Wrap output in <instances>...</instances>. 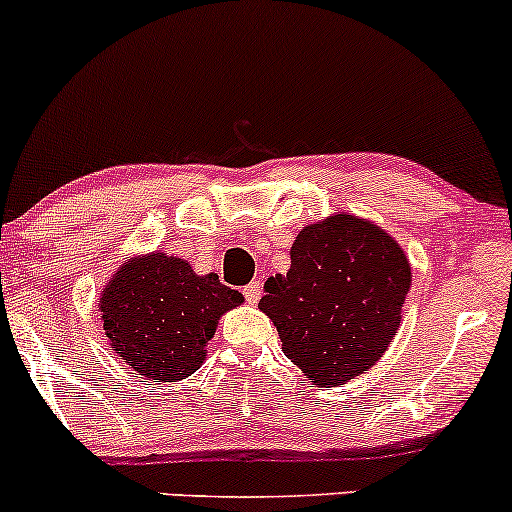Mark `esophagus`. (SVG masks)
I'll use <instances>...</instances> for the list:
<instances>
[{"instance_id":"1","label":"esophagus","mask_w":512,"mask_h":512,"mask_svg":"<svg viewBox=\"0 0 512 512\" xmlns=\"http://www.w3.org/2000/svg\"><path fill=\"white\" fill-rule=\"evenodd\" d=\"M244 300L249 302V304H256L258 300H261V283H258V280H251L249 285H244Z\"/></svg>"}]
</instances>
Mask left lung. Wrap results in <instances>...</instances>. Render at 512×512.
<instances>
[{
  "label": "left lung",
  "mask_w": 512,
  "mask_h": 512,
  "mask_svg": "<svg viewBox=\"0 0 512 512\" xmlns=\"http://www.w3.org/2000/svg\"><path fill=\"white\" fill-rule=\"evenodd\" d=\"M290 261L285 275L266 280L258 302L285 355L317 384L363 375L399 329L409 258L380 227L333 215L297 234Z\"/></svg>",
  "instance_id": "1"
}]
</instances>
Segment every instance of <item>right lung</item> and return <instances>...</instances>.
<instances>
[{
  "label": "right lung",
  "instance_id": "1",
  "mask_svg": "<svg viewBox=\"0 0 512 512\" xmlns=\"http://www.w3.org/2000/svg\"><path fill=\"white\" fill-rule=\"evenodd\" d=\"M241 295L183 258L152 254L125 263L103 290V331L123 363L149 380L179 382L203 363L217 319Z\"/></svg>",
  "mask_w": 512,
  "mask_h": 512
}]
</instances>
